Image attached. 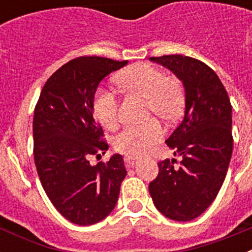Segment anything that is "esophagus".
Returning a JSON list of instances; mask_svg holds the SVG:
<instances>
[{
	"label": "esophagus",
	"mask_w": 252,
	"mask_h": 252,
	"mask_svg": "<svg viewBox=\"0 0 252 252\" xmlns=\"http://www.w3.org/2000/svg\"><path fill=\"white\" fill-rule=\"evenodd\" d=\"M137 158L136 157H131V155H127V157H125V162H126V165L127 166H133L136 164Z\"/></svg>",
	"instance_id": "obj_1"
}]
</instances>
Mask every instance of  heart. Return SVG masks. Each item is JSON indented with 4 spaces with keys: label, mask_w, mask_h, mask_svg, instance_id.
Wrapping results in <instances>:
<instances>
[{
    "label": "heart",
    "mask_w": 252,
    "mask_h": 252,
    "mask_svg": "<svg viewBox=\"0 0 252 252\" xmlns=\"http://www.w3.org/2000/svg\"><path fill=\"white\" fill-rule=\"evenodd\" d=\"M121 87L146 99L149 112L165 120H175L182 115L184 97L182 88L174 81L165 78L159 69L139 63L128 66L116 75ZM93 112L99 124L108 130L119 125V99L113 91L101 87L93 97ZM162 136L159 121L127 126L115 137L113 146L117 151L131 157L145 154Z\"/></svg>",
    "instance_id": "heart-1"
}]
</instances>
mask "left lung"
Wrapping results in <instances>:
<instances>
[{
	"label": "left lung",
	"instance_id": "left-lung-1",
	"mask_svg": "<svg viewBox=\"0 0 252 252\" xmlns=\"http://www.w3.org/2000/svg\"><path fill=\"white\" fill-rule=\"evenodd\" d=\"M182 81L186 111L165 140L179 157L158 162L159 174L149 184L160 213L174 221H192L208 208L221 189L232 155V107L223 84L201 60L183 55L150 58Z\"/></svg>",
	"mask_w": 252,
	"mask_h": 252
}]
</instances>
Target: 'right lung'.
I'll return each mask as SVG.
<instances>
[{"label": "right lung", "instance_id": "obj_1", "mask_svg": "<svg viewBox=\"0 0 252 252\" xmlns=\"http://www.w3.org/2000/svg\"><path fill=\"white\" fill-rule=\"evenodd\" d=\"M127 63L75 58L46 81L35 107L34 159L40 182L58 212L79 226L97 223L112 212L127 174L120 154L97 165L88 159L108 150L93 117L97 87Z\"/></svg>", "mask_w": 252, "mask_h": 252}]
</instances>
